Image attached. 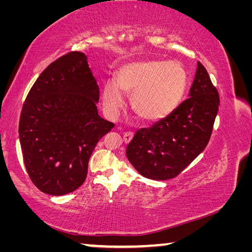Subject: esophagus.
<instances>
[{
	"label": "esophagus",
	"instance_id": "1",
	"mask_svg": "<svg viewBox=\"0 0 252 252\" xmlns=\"http://www.w3.org/2000/svg\"><path fill=\"white\" fill-rule=\"evenodd\" d=\"M132 136H133V133H132V132H125V133H123V141L127 143L132 139Z\"/></svg>",
	"mask_w": 252,
	"mask_h": 252
}]
</instances>
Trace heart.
I'll list each match as a JSON object with an SVG mask.
<instances>
[{"instance_id":"obj_1","label":"heart","mask_w":252,"mask_h":252,"mask_svg":"<svg viewBox=\"0 0 252 252\" xmlns=\"http://www.w3.org/2000/svg\"><path fill=\"white\" fill-rule=\"evenodd\" d=\"M187 88V72L176 61L132 62L119 70L116 83L108 82L102 100L105 109L117 113L131 96L136 116L147 122L169 117L178 108Z\"/></svg>"}]
</instances>
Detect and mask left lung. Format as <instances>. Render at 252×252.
I'll list each match as a JSON object with an SVG mask.
<instances>
[{"instance_id":"left-lung-1","label":"left lung","mask_w":252,"mask_h":252,"mask_svg":"<svg viewBox=\"0 0 252 252\" xmlns=\"http://www.w3.org/2000/svg\"><path fill=\"white\" fill-rule=\"evenodd\" d=\"M219 94L198 62L188 99L163 120L135 132L126 155L141 176L168 180L187 168L210 139Z\"/></svg>"}]
</instances>
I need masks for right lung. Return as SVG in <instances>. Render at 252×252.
Wrapping results in <instances>:
<instances>
[{
  "instance_id": "right-lung-1",
  "label": "right lung",
  "mask_w": 252,
  "mask_h": 252,
  "mask_svg": "<svg viewBox=\"0 0 252 252\" xmlns=\"http://www.w3.org/2000/svg\"><path fill=\"white\" fill-rule=\"evenodd\" d=\"M99 87L87 55L70 52L46 67L22 108L19 138L32 182L51 195L84 182L93 149L113 123L97 114Z\"/></svg>"
}]
</instances>
